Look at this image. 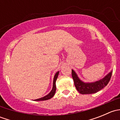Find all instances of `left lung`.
I'll return each instance as SVG.
<instances>
[{
  "mask_svg": "<svg viewBox=\"0 0 120 120\" xmlns=\"http://www.w3.org/2000/svg\"><path fill=\"white\" fill-rule=\"evenodd\" d=\"M112 71H111L102 79L93 82H83L73 70H72V77L76 89L81 94H92L98 92L108 84L112 77Z\"/></svg>",
  "mask_w": 120,
  "mask_h": 120,
  "instance_id": "1",
  "label": "left lung"
}]
</instances>
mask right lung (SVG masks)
<instances>
[{
	"instance_id": "right-lung-1",
	"label": "right lung",
	"mask_w": 120,
	"mask_h": 120,
	"mask_svg": "<svg viewBox=\"0 0 120 120\" xmlns=\"http://www.w3.org/2000/svg\"><path fill=\"white\" fill-rule=\"evenodd\" d=\"M59 71H57L56 73L55 74L54 76V78H53V88L52 89L51 91L50 92L49 94H48V95H46V96H43V97L39 98V99H37L34 100V101H42V100H49V99H51L53 97V96L54 95L56 92V81L57 80V78L58 75H59Z\"/></svg>"
}]
</instances>
